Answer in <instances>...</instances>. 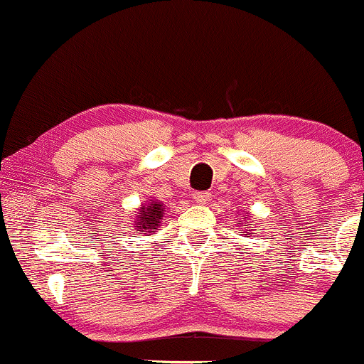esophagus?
I'll return each instance as SVG.
<instances>
[{
	"label": "esophagus",
	"instance_id": "34e87169",
	"mask_svg": "<svg viewBox=\"0 0 364 364\" xmlns=\"http://www.w3.org/2000/svg\"><path fill=\"white\" fill-rule=\"evenodd\" d=\"M193 198L196 203H200V205H207V203L210 202V193H208V191H196Z\"/></svg>",
	"mask_w": 364,
	"mask_h": 364
}]
</instances>
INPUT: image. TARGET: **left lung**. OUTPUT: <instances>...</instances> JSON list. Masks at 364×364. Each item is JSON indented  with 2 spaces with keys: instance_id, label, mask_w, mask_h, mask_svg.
I'll use <instances>...</instances> for the list:
<instances>
[{
  "instance_id": "left-lung-1",
  "label": "left lung",
  "mask_w": 364,
  "mask_h": 364,
  "mask_svg": "<svg viewBox=\"0 0 364 364\" xmlns=\"http://www.w3.org/2000/svg\"><path fill=\"white\" fill-rule=\"evenodd\" d=\"M243 225H248V228H250V224H248V223H243Z\"/></svg>"
}]
</instances>
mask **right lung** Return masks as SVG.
<instances>
[{
	"mask_svg": "<svg viewBox=\"0 0 364 364\" xmlns=\"http://www.w3.org/2000/svg\"><path fill=\"white\" fill-rule=\"evenodd\" d=\"M162 212H164V207H162L161 202H154L150 200L147 205H141L136 212V220H135V229L140 231V235H147V232H154V229H157V225H161Z\"/></svg>",
	"mask_w": 364,
	"mask_h": 364,
	"instance_id": "right-lung-1",
	"label": "right lung"
}]
</instances>
